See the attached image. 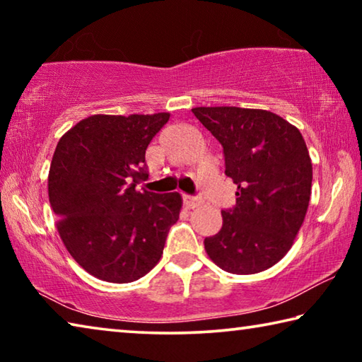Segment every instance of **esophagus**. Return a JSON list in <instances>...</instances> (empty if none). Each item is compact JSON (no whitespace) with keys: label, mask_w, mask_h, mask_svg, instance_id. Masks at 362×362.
I'll return each mask as SVG.
<instances>
[{"label":"esophagus","mask_w":362,"mask_h":362,"mask_svg":"<svg viewBox=\"0 0 362 362\" xmlns=\"http://www.w3.org/2000/svg\"><path fill=\"white\" fill-rule=\"evenodd\" d=\"M183 203H185V206L189 207V209H194V207H198L201 204V199L196 198V196H185V198H183Z\"/></svg>","instance_id":"34e87169"}]
</instances>
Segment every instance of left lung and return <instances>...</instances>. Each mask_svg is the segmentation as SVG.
<instances>
[{
	"mask_svg": "<svg viewBox=\"0 0 362 362\" xmlns=\"http://www.w3.org/2000/svg\"><path fill=\"white\" fill-rule=\"evenodd\" d=\"M193 115L223 146L236 206L204 240L211 260L233 274L272 268L289 252L311 196L313 166L296 126L267 110L196 107Z\"/></svg>",
	"mask_w": 362,
	"mask_h": 362,
	"instance_id": "8db88e82",
	"label": "left lung"
}]
</instances>
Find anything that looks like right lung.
<instances>
[{"label": "right lung", "mask_w": 362, "mask_h": 362, "mask_svg": "<svg viewBox=\"0 0 362 362\" xmlns=\"http://www.w3.org/2000/svg\"><path fill=\"white\" fill-rule=\"evenodd\" d=\"M169 113L93 115L64 134L47 177L66 250L93 276L132 283L161 259L182 209L179 193L137 192L145 150Z\"/></svg>", "instance_id": "obj_1"}]
</instances>
